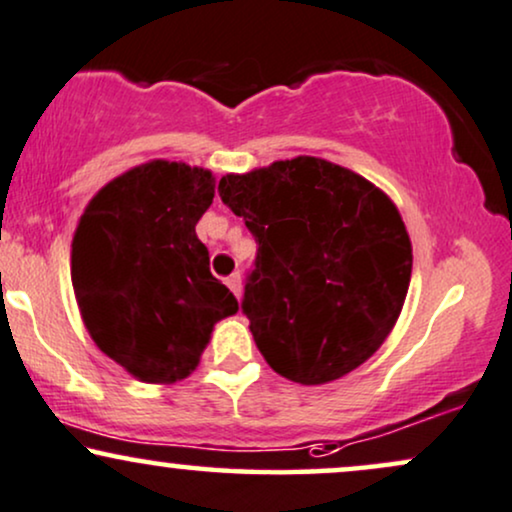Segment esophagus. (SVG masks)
Masks as SVG:
<instances>
[{
  "mask_svg": "<svg viewBox=\"0 0 512 512\" xmlns=\"http://www.w3.org/2000/svg\"><path fill=\"white\" fill-rule=\"evenodd\" d=\"M226 283H229V288L233 291V295H236V298H240V295H243V276H240L238 272L231 274L229 279H226Z\"/></svg>",
  "mask_w": 512,
  "mask_h": 512,
  "instance_id": "34e87169",
  "label": "esophagus"
}]
</instances>
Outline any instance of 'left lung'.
<instances>
[{"label": "left lung", "instance_id": "obj_1", "mask_svg": "<svg viewBox=\"0 0 512 512\" xmlns=\"http://www.w3.org/2000/svg\"><path fill=\"white\" fill-rule=\"evenodd\" d=\"M219 195L260 245L243 312L267 365L319 386L377 353L412 274V243L391 197L307 155L221 176Z\"/></svg>", "mask_w": 512, "mask_h": 512}]
</instances>
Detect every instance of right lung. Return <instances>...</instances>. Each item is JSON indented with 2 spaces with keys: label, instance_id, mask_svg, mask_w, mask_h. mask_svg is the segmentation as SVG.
I'll return each instance as SVG.
<instances>
[{
  "label": "right lung",
  "instance_id": "obj_1",
  "mask_svg": "<svg viewBox=\"0 0 512 512\" xmlns=\"http://www.w3.org/2000/svg\"><path fill=\"white\" fill-rule=\"evenodd\" d=\"M214 186L209 169L152 159L97 190L73 233L71 281L85 329L145 384L193 374L214 324L238 312L195 233Z\"/></svg>",
  "mask_w": 512,
  "mask_h": 512
}]
</instances>
